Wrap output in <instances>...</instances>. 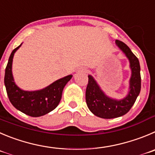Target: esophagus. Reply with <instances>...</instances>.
Wrapping results in <instances>:
<instances>
[{
	"mask_svg": "<svg viewBox=\"0 0 155 155\" xmlns=\"http://www.w3.org/2000/svg\"><path fill=\"white\" fill-rule=\"evenodd\" d=\"M78 72H79V73H86V72H87V69H86V68L83 67V66H81V67H79V69H78Z\"/></svg>",
	"mask_w": 155,
	"mask_h": 155,
	"instance_id": "34e87169",
	"label": "esophagus"
}]
</instances>
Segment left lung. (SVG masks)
Wrapping results in <instances>:
<instances>
[{
    "mask_svg": "<svg viewBox=\"0 0 155 155\" xmlns=\"http://www.w3.org/2000/svg\"><path fill=\"white\" fill-rule=\"evenodd\" d=\"M115 44L129 61L131 77L127 95L121 99L109 97L101 89L96 80L89 75V83L86 91V100L89 110L102 118H114L125 115L131 109L141 91V74L138 59L123 42L115 40Z\"/></svg>",
    "mask_w": 155,
    "mask_h": 155,
    "instance_id": "8db88e82",
    "label": "left lung"
}]
</instances>
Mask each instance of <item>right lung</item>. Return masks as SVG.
<instances>
[{
  "instance_id": "right-lung-1",
  "label": "right lung",
  "mask_w": 155,
  "mask_h": 155,
  "mask_svg": "<svg viewBox=\"0 0 155 155\" xmlns=\"http://www.w3.org/2000/svg\"><path fill=\"white\" fill-rule=\"evenodd\" d=\"M14 49L9 57L5 69L4 85L10 102L23 113L32 117H40L49 113L57 107L62 98L65 86L72 79L73 75H68L59 79L40 90L26 91L18 87L14 82L12 73V64L14 53L21 47Z\"/></svg>"
}]
</instances>
